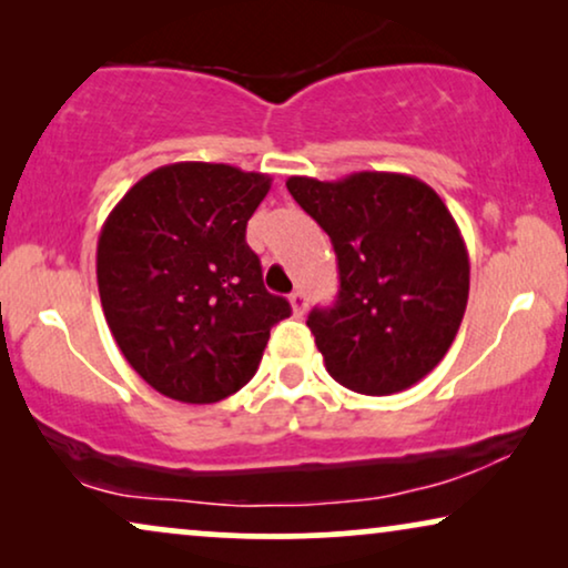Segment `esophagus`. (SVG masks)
<instances>
[{
    "mask_svg": "<svg viewBox=\"0 0 568 568\" xmlns=\"http://www.w3.org/2000/svg\"><path fill=\"white\" fill-rule=\"evenodd\" d=\"M290 305H292V310H294V315H305V310H307V294L302 292V290L292 292V294H290Z\"/></svg>",
    "mask_w": 568,
    "mask_h": 568,
    "instance_id": "esophagus-1",
    "label": "esophagus"
}]
</instances>
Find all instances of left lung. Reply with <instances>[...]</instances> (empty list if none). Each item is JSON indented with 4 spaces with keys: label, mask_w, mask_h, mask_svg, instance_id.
Listing matches in <instances>:
<instances>
[{
    "label": "left lung",
    "mask_w": 568,
    "mask_h": 568,
    "mask_svg": "<svg viewBox=\"0 0 568 568\" xmlns=\"http://www.w3.org/2000/svg\"><path fill=\"white\" fill-rule=\"evenodd\" d=\"M286 189L338 258L336 302L307 317L328 375L362 395L416 385L453 346L468 305V251L445 201L418 178L375 170L292 175Z\"/></svg>",
    "instance_id": "8db88e82"
}]
</instances>
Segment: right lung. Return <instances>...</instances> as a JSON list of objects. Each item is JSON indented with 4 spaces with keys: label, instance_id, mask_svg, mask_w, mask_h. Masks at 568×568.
Here are the masks:
<instances>
[{
    "label": "right lung",
    "instance_id": "add662e5",
    "mask_svg": "<svg viewBox=\"0 0 568 568\" xmlns=\"http://www.w3.org/2000/svg\"><path fill=\"white\" fill-rule=\"evenodd\" d=\"M263 173L175 162L131 185L100 230L98 290L139 377L181 403H216L258 369L290 302L263 286L245 227Z\"/></svg>",
    "mask_w": 568,
    "mask_h": 568
}]
</instances>
